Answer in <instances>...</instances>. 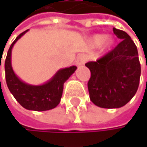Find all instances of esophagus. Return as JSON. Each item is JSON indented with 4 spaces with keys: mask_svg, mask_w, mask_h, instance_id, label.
<instances>
[{
    "mask_svg": "<svg viewBox=\"0 0 147 147\" xmlns=\"http://www.w3.org/2000/svg\"><path fill=\"white\" fill-rule=\"evenodd\" d=\"M85 61H86V58H85V56L84 55H82V54H81V55H79L78 57H77V59H76V64L77 65H84V63H85Z\"/></svg>",
    "mask_w": 147,
    "mask_h": 147,
    "instance_id": "1",
    "label": "esophagus"
}]
</instances>
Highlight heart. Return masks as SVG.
<instances>
[{"label":"heart","mask_w":147,"mask_h":147,"mask_svg":"<svg viewBox=\"0 0 147 147\" xmlns=\"http://www.w3.org/2000/svg\"><path fill=\"white\" fill-rule=\"evenodd\" d=\"M92 44L95 47H98L102 44L103 48L110 49L114 44V40L109 36L105 37L104 35H96L92 38Z\"/></svg>","instance_id":"obj_1"}]
</instances>
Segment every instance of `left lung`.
<instances>
[{"label":"left lung","mask_w":147,"mask_h":147,"mask_svg":"<svg viewBox=\"0 0 147 147\" xmlns=\"http://www.w3.org/2000/svg\"><path fill=\"white\" fill-rule=\"evenodd\" d=\"M121 42L96 61L85 65L91 77L88 88L91 101L101 108H120L129 102L137 92L140 64L137 47L123 30L113 28Z\"/></svg>","instance_id":"8db88e82"}]
</instances>
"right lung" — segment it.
<instances>
[{
    "label": "right lung",
    "mask_w": 147,
    "mask_h": 147,
    "mask_svg": "<svg viewBox=\"0 0 147 147\" xmlns=\"http://www.w3.org/2000/svg\"><path fill=\"white\" fill-rule=\"evenodd\" d=\"M28 30L24 31L15 39L7 52L5 61L7 85L16 100L24 108L36 111H48L55 108L59 104L64 83L75 72L76 66L73 65L59 70L49 81L42 85H31L20 80L12 67V49L17 41Z\"/></svg>",
    "instance_id": "add662e5"
}]
</instances>
